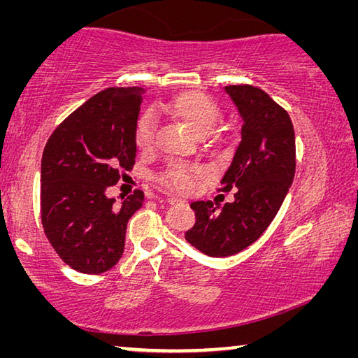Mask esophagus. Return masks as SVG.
Segmentation results:
<instances>
[{"label":"esophagus","mask_w":358,"mask_h":358,"mask_svg":"<svg viewBox=\"0 0 358 358\" xmlns=\"http://www.w3.org/2000/svg\"><path fill=\"white\" fill-rule=\"evenodd\" d=\"M167 202L171 205H175V203H186V201H183V199H178V197H173V196H169L167 197Z\"/></svg>","instance_id":"34e87169"}]
</instances>
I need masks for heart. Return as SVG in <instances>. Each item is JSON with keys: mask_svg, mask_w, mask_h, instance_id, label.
Listing matches in <instances>:
<instances>
[{"mask_svg": "<svg viewBox=\"0 0 358 358\" xmlns=\"http://www.w3.org/2000/svg\"><path fill=\"white\" fill-rule=\"evenodd\" d=\"M166 110L181 121L199 138H213V132L221 121V110L213 101L202 93L189 92L177 94L169 101ZM156 121L151 113H142L134 128L136 145L142 151L153 147ZM201 171L183 162H171L159 181L166 187L177 192H189L196 186V178Z\"/></svg>", "mask_w": 358, "mask_h": 358, "instance_id": "obj_1", "label": "heart"}]
</instances>
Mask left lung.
<instances>
[{
	"label": "left lung",
	"mask_w": 358,
	"mask_h": 358,
	"mask_svg": "<svg viewBox=\"0 0 358 358\" xmlns=\"http://www.w3.org/2000/svg\"><path fill=\"white\" fill-rule=\"evenodd\" d=\"M224 92L238 108L243 126L220 191H238L221 211L211 201L192 202L196 224L185 234L187 243L210 257L234 256L252 245L275 220L295 175L289 113L251 85H229Z\"/></svg>",
	"instance_id": "8db88e82"
}]
</instances>
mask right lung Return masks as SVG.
Wrapping results in <instances>:
<instances>
[{
	"mask_svg": "<svg viewBox=\"0 0 358 358\" xmlns=\"http://www.w3.org/2000/svg\"><path fill=\"white\" fill-rule=\"evenodd\" d=\"M143 88H107L72 112L47 141L41 161V220L59 257L80 273L110 270L126 227L143 205L134 191L117 203L107 187L136 162L134 128Z\"/></svg>",
	"mask_w": 358,
	"mask_h": 358,
	"instance_id": "1",
	"label": "right lung"
}]
</instances>
